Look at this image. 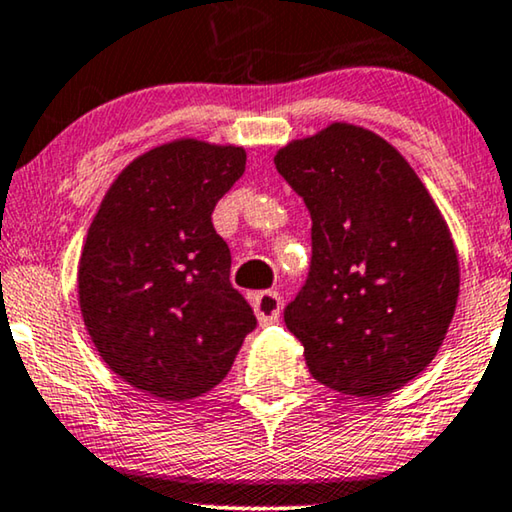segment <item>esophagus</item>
<instances>
[{
  "label": "esophagus",
  "instance_id": "esophagus-1",
  "mask_svg": "<svg viewBox=\"0 0 512 512\" xmlns=\"http://www.w3.org/2000/svg\"><path fill=\"white\" fill-rule=\"evenodd\" d=\"M251 305H254L256 319L261 326L275 324L279 319V312H282V298L275 291H261Z\"/></svg>",
  "mask_w": 512,
  "mask_h": 512
}]
</instances>
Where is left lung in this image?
I'll return each instance as SVG.
<instances>
[{
    "mask_svg": "<svg viewBox=\"0 0 512 512\" xmlns=\"http://www.w3.org/2000/svg\"><path fill=\"white\" fill-rule=\"evenodd\" d=\"M275 165L312 216L310 277L284 310L312 377L359 398L405 387L457 310L445 216L401 151L361 125L291 139Z\"/></svg>",
    "mask_w": 512,
    "mask_h": 512,
    "instance_id": "8db88e82",
    "label": "left lung"
}]
</instances>
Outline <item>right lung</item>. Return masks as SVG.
<instances>
[{"instance_id":"right-lung-1","label":"right lung","mask_w":512,"mask_h":512,"mask_svg":"<svg viewBox=\"0 0 512 512\" xmlns=\"http://www.w3.org/2000/svg\"><path fill=\"white\" fill-rule=\"evenodd\" d=\"M247 151L179 137L104 193L79 258V307L102 361L142 394L184 403L228 375L256 317L212 226Z\"/></svg>"}]
</instances>
